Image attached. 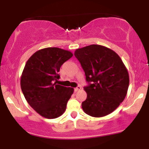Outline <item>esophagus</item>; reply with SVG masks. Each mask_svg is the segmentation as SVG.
<instances>
[{"label":"esophagus","mask_w":149,"mask_h":149,"mask_svg":"<svg viewBox=\"0 0 149 149\" xmlns=\"http://www.w3.org/2000/svg\"><path fill=\"white\" fill-rule=\"evenodd\" d=\"M81 90V86H80V85H78V87H76V88H74V91L75 92H78V90Z\"/></svg>","instance_id":"obj_1"}]
</instances>
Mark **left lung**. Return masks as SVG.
<instances>
[{
  "instance_id": "left-lung-1",
  "label": "left lung",
  "mask_w": 149,
  "mask_h": 149,
  "mask_svg": "<svg viewBox=\"0 0 149 149\" xmlns=\"http://www.w3.org/2000/svg\"><path fill=\"white\" fill-rule=\"evenodd\" d=\"M74 55L84 70L87 99L82 103L85 113L103 117L116 110L125 98L129 74L120 57L112 49L100 45L77 49Z\"/></svg>"
}]
</instances>
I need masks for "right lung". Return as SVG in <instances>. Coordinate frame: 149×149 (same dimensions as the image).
<instances>
[{
    "label": "right lung",
    "mask_w": 149,
    "mask_h": 149,
    "mask_svg": "<svg viewBox=\"0 0 149 149\" xmlns=\"http://www.w3.org/2000/svg\"><path fill=\"white\" fill-rule=\"evenodd\" d=\"M70 51L47 47L36 52L26 63L21 77V88L26 100L38 113L48 119L64 113L73 88L57 85L58 72L72 57Z\"/></svg>",
    "instance_id": "1"
}]
</instances>
